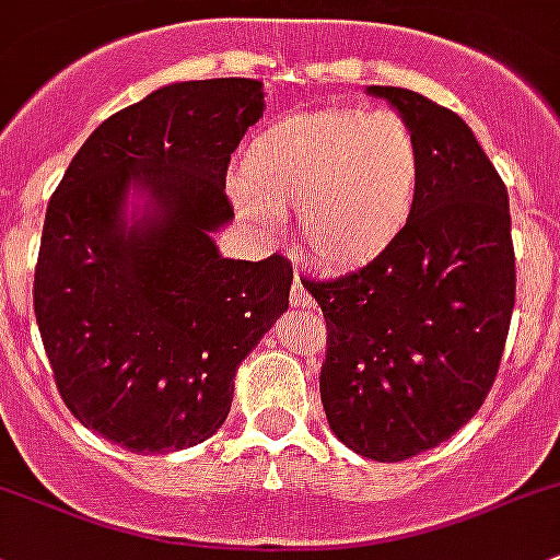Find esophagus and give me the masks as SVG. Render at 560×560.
<instances>
[{"label": "esophagus", "mask_w": 560, "mask_h": 560, "mask_svg": "<svg viewBox=\"0 0 560 560\" xmlns=\"http://www.w3.org/2000/svg\"><path fill=\"white\" fill-rule=\"evenodd\" d=\"M290 298H292V305H295V308H314V298L305 292V287L300 284V279L292 281V295Z\"/></svg>", "instance_id": "1"}]
</instances>
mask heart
Instances as JSON below:
<instances>
[{"label":"heart","mask_w":560,"mask_h":560,"mask_svg":"<svg viewBox=\"0 0 560 560\" xmlns=\"http://www.w3.org/2000/svg\"><path fill=\"white\" fill-rule=\"evenodd\" d=\"M423 179L421 137L399 112H295L246 144L238 203L257 222L298 211L305 255L351 270L381 260L408 233Z\"/></svg>","instance_id":"1"}]
</instances>
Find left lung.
Segmentation results:
<instances>
[{
	"label": "left lung",
	"instance_id": "left-lung-1",
	"mask_svg": "<svg viewBox=\"0 0 560 560\" xmlns=\"http://www.w3.org/2000/svg\"><path fill=\"white\" fill-rule=\"evenodd\" d=\"M419 131L427 179L413 225L381 260L303 281L327 322L319 392L359 456L405 462L480 410L515 305L508 187L456 112L370 85Z\"/></svg>",
	"mask_w": 560,
	"mask_h": 560
}]
</instances>
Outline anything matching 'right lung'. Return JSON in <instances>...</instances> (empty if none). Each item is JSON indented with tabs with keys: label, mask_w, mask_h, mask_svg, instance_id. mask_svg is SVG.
<instances>
[{
	"label": "right lung",
	"mask_w": 560,
	"mask_h": 560,
	"mask_svg": "<svg viewBox=\"0 0 560 560\" xmlns=\"http://www.w3.org/2000/svg\"><path fill=\"white\" fill-rule=\"evenodd\" d=\"M262 82H176L115 112L47 203L34 314L63 405L133 453L203 443L231 413L241 359L290 305L292 265L225 260L231 155ZM128 186L151 214L128 226Z\"/></svg>",
	"instance_id": "right-lung-1"
}]
</instances>
